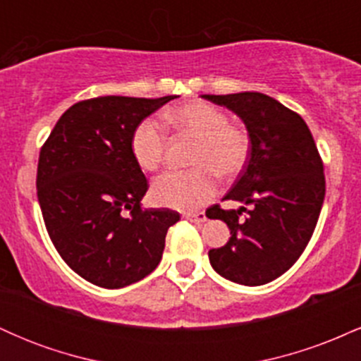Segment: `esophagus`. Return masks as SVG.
I'll use <instances>...</instances> for the list:
<instances>
[{"label":"esophagus","instance_id":"34e87169","mask_svg":"<svg viewBox=\"0 0 361 361\" xmlns=\"http://www.w3.org/2000/svg\"><path fill=\"white\" fill-rule=\"evenodd\" d=\"M185 219H188V221H192V222L202 224L207 221V215H205V212H188V214H185Z\"/></svg>","mask_w":361,"mask_h":361}]
</instances>
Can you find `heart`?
Wrapping results in <instances>:
<instances>
[{
  "label": "heart",
  "instance_id": "heart-1",
  "mask_svg": "<svg viewBox=\"0 0 361 361\" xmlns=\"http://www.w3.org/2000/svg\"><path fill=\"white\" fill-rule=\"evenodd\" d=\"M164 120L181 134L198 139L192 156L193 169L166 171L151 185L156 205L175 210H195L209 204L217 193V180L234 178L246 166L250 135L229 123V115L207 102H190L169 109ZM166 135L154 118H144L130 135V154L144 171H154L163 163Z\"/></svg>",
  "mask_w": 361,
  "mask_h": 361
}]
</instances>
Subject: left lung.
<instances>
[{"instance_id":"obj_1","label":"left lung","mask_w":361,"mask_h":361,"mask_svg":"<svg viewBox=\"0 0 361 361\" xmlns=\"http://www.w3.org/2000/svg\"><path fill=\"white\" fill-rule=\"evenodd\" d=\"M202 98L234 111L251 142L246 166L224 197L243 205L210 209L209 217L221 219L231 231L227 244L209 251L210 264L224 279L258 287L283 275L312 238L326 193L321 156L304 118L268 94Z\"/></svg>"}]
</instances>
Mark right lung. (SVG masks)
<instances>
[{
  "instance_id": "1",
  "label": "right lung",
  "mask_w": 361,
  "mask_h": 361,
  "mask_svg": "<svg viewBox=\"0 0 361 361\" xmlns=\"http://www.w3.org/2000/svg\"><path fill=\"white\" fill-rule=\"evenodd\" d=\"M175 98L80 102L62 114L40 151L37 197L45 227L61 258L90 283L123 288L142 280L180 221L175 210L140 209L147 180L130 154L135 126Z\"/></svg>"
}]
</instances>
